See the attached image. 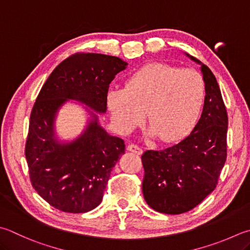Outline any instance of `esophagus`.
<instances>
[{"instance_id":"obj_1","label":"esophagus","mask_w":250,"mask_h":250,"mask_svg":"<svg viewBox=\"0 0 250 250\" xmlns=\"http://www.w3.org/2000/svg\"><path fill=\"white\" fill-rule=\"evenodd\" d=\"M127 150H128V151H130V152H134L136 154L143 153V149L138 147L137 145H134V144H129L128 146H127Z\"/></svg>"}]
</instances>
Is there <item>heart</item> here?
<instances>
[{
  "label": "heart",
  "mask_w": 250,
  "mask_h": 250,
  "mask_svg": "<svg viewBox=\"0 0 250 250\" xmlns=\"http://www.w3.org/2000/svg\"><path fill=\"white\" fill-rule=\"evenodd\" d=\"M205 93V81L196 69L152 63L131 75L126 88L110 89L106 103L122 133L140 125L147 111L149 135L168 143L184 138L196 126Z\"/></svg>",
  "instance_id": "1"
}]
</instances>
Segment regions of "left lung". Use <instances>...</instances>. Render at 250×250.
Segmentation results:
<instances>
[{"label":"left lung","instance_id":"8db88e82","mask_svg":"<svg viewBox=\"0 0 250 250\" xmlns=\"http://www.w3.org/2000/svg\"><path fill=\"white\" fill-rule=\"evenodd\" d=\"M200 64L205 103L191 133L167 149L141 155L145 200L158 212L181 214L194 209L214 190L227 160L228 113L220 87L208 66Z\"/></svg>","mask_w":250,"mask_h":250}]
</instances>
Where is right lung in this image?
I'll return each mask as SVG.
<instances>
[{"instance_id": "1", "label": "right lung", "mask_w": 250, "mask_h": 250, "mask_svg": "<svg viewBox=\"0 0 250 250\" xmlns=\"http://www.w3.org/2000/svg\"><path fill=\"white\" fill-rule=\"evenodd\" d=\"M127 65L116 56L77 53L56 66L41 88L31 111L25 154L32 186L54 208L84 213L101 204L125 144L106 133L97 113L106 112L110 83ZM69 100L89 107L85 108L91 120L77 139L61 142L55 119Z\"/></svg>"}]
</instances>
